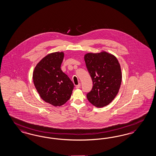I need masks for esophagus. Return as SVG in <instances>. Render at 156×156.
Returning <instances> with one entry per match:
<instances>
[{
  "label": "esophagus",
  "mask_w": 156,
  "mask_h": 156,
  "mask_svg": "<svg viewBox=\"0 0 156 156\" xmlns=\"http://www.w3.org/2000/svg\"><path fill=\"white\" fill-rule=\"evenodd\" d=\"M80 87H81V83H78V84L76 86V89H79V88H80Z\"/></svg>",
  "instance_id": "obj_1"
}]
</instances>
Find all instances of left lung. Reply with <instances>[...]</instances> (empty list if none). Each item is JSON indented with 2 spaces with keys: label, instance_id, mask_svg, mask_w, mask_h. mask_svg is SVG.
Returning <instances> with one entry per match:
<instances>
[{
  "label": "left lung",
  "instance_id": "obj_1",
  "mask_svg": "<svg viewBox=\"0 0 156 156\" xmlns=\"http://www.w3.org/2000/svg\"><path fill=\"white\" fill-rule=\"evenodd\" d=\"M84 59L93 85L87 98L96 107H105L112 101L120 87L122 76L118 60L106 52L88 53Z\"/></svg>",
  "mask_w": 156,
  "mask_h": 156
}]
</instances>
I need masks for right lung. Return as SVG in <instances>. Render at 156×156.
I'll return each instance as SVG.
<instances>
[{
	"label": "right lung",
	"mask_w": 156,
	"mask_h": 156,
	"mask_svg": "<svg viewBox=\"0 0 156 156\" xmlns=\"http://www.w3.org/2000/svg\"><path fill=\"white\" fill-rule=\"evenodd\" d=\"M63 58L62 52L48 54L36 65L33 74L34 85L40 97L55 107L67 102L74 87L60 69Z\"/></svg>",
	"instance_id": "obj_1"
}]
</instances>
